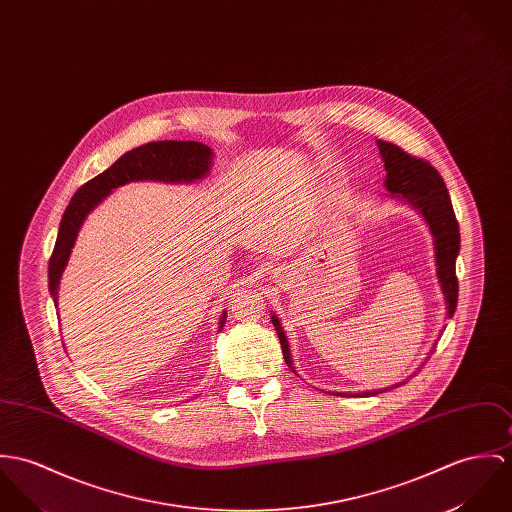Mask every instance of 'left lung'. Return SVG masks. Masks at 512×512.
<instances>
[{
  "instance_id": "1",
  "label": "left lung",
  "mask_w": 512,
  "mask_h": 512,
  "mask_svg": "<svg viewBox=\"0 0 512 512\" xmlns=\"http://www.w3.org/2000/svg\"><path fill=\"white\" fill-rule=\"evenodd\" d=\"M379 152L385 162V186L391 193H397V197H403L409 201L415 209H419L420 215L426 219L432 236H434V250H436V272L438 281L442 285V293L448 307V317H454L456 305H458V276H456V258L460 252V227L456 221V213L450 201V193L440 176V172L424 158L413 156L405 152L401 146L385 140H377ZM272 323L276 326V332L281 344V352L285 358V364L293 370L291 354L287 346V338L281 332L278 317H272ZM295 372V370H293ZM397 383L395 387H399ZM393 389V387H389ZM387 389L360 393L358 397H370Z\"/></svg>"
}]
</instances>
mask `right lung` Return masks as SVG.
Segmentation results:
<instances>
[{
  "label": "right lung",
  "mask_w": 512,
  "mask_h": 512,
  "mask_svg": "<svg viewBox=\"0 0 512 512\" xmlns=\"http://www.w3.org/2000/svg\"><path fill=\"white\" fill-rule=\"evenodd\" d=\"M211 148L195 140H156L125 152L113 166L80 187L66 207L54 250L48 260V289L56 303L60 276L68 264L72 246L84 219L115 187L129 182H195L209 174ZM227 313L221 315L223 328Z\"/></svg>",
  "instance_id": "1"
}]
</instances>
